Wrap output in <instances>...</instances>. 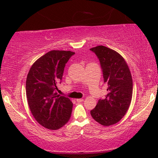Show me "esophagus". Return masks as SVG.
Masks as SVG:
<instances>
[{
  "mask_svg": "<svg viewBox=\"0 0 158 158\" xmlns=\"http://www.w3.org/2000/svg\"><path fill=\"white\" fill-rule=\"evenodd\" d=\"M76 101L77 103H81L82 101H83V98H77L76 99Z\"/></svg>",
  "mask_w": 158,
  "mask_h": 158,
  "instance_id": "34e87169",
  "label": "esophagus"
}]
</instances>
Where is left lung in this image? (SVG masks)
<instances>
[{"instance_id": "left-lung-1", "label": "left lung", "mask_w": 158, "mask_h": 158, "mask_svg": "<svg viewBox=\"0 0 158 158\" xmlns=\"http://www.w3.org/2000/svg\"><path fill=\"white\" fill-rule=\"evenodd\" d=\"M100 60L108 94L90 111L93 118L104 127L119 122L128 111L133 92L131 72L124 57L114 49L99 45L90 49Z\"/></svg>"}]
</instances>
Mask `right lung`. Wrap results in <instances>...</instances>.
I'll list each match as a JSON object with an SVG mask.
<instances>
[{
  "label": "right lung",
  "instance_id": "1",
  "mask_svg": "<svg viewBox=\"0 0 158 158\" xmlns=\"http://www.w3.org/2000/svg\"><path fill=\"white\" fill-rule=\"evenodd\" d=\"M74 54L49 51L34 62L27 75L26 94L30 111L39 124L51 130L66 124L72 114V101L55 91L62 78L65 64Z\"/></svg>",
  "mask_w": 158,
  "mask_h": 158
}]
</instances>
